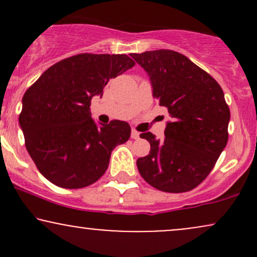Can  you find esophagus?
Here are the masks:
<instances>
[{"label": "esophagus", "mask_w": 257, "mask_h": 257, "mask_svg": "<svg viewBox=\"0 0 257 257\" xmlns=\"http://www.w3.org/2000/svg\"><path fill=\"white\" fill-rule=\"evenodd\" d=\"M140 138V133L135 129H132V139H139Z\"/></svg>", "instance_id": "obj_1"}]
</instances>
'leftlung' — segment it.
Listing matches in <instances>:
<instances>
[{"mask_svg":"<svg viewBox=\"0 0 257 257\" xmlns=\"http://www.w3.org/2000/svg\"><path fill=\"white\" fill-rule=\"evenodd\" d=\"M150 76L152 93L168 108L163 141L140 134L151 145L137 166L144 180L163 192L193 190L213 170L228 140V105L222 88L187 57L169 49L132 54Z\"/></svg>","mask_w":257,"mask_h":257,"instance_id":"left-lung-1","label":"left lung"}]
</instances>
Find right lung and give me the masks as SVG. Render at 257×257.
Here are the masks:
<instances>
[{
    "label": "right lung",
    "instance_id": "1",
    "mask_svg": "<svg viewBox=\"0 0 257 257\" xmlns=\"http://www.w3.org/2000/svg\"><path fill=\"white\" fill-rule=\"evenodd\" d=\"M125 54L73 55L46 70L25 91L19 124L37 169L63 188L87 187L101 178L112 150L131 138V125H96L90 101L111 78L132 69Z\"/></svg>",
    "mask_w": 257,
    "mask_h": 257
}]
</instances>
